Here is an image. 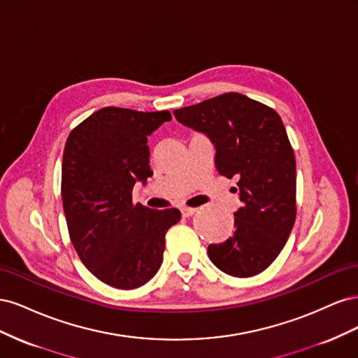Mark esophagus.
<instances>
[{"mask_svg":"<svg viewBox=\"0 0 358 358\" xmlns=\"http://www.w3.org/2000/svg\"><path fill=\"white\" fill-rule=\"evenodd\" d=\"M180 212H182L183 218H189V216H192L194 213L197 212V209H196V208H182Z\"/></svg>","mask_w":358,"mask_h":358,"instance_id":"obj_1","label":"esophagus"}]
</instances>
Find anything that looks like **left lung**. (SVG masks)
Returning <instances> with one entry per match:
<instances>
[{"instance_id": "8db88e82", "label": "left lung", "mask_w": 358, "mask_h": 358, "mask_svg": "<svg viewBox=\"0 0 358 358\" xmlns=\"http://www.w3.org/2000/svg\"><path fill=\"white\" fill-rule=\"evenodd\" d=\"M213 143L220 175L236 178L242 206L234 233L209 245L210 262L224 273H262L285 246L296 221V158L282 119L263 103L227 92L173 112Z\"/></svg>"}]
</instances>
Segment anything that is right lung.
I'll list each match as a JSON object with an SVG mask.
<instances>
[{"instance_id": "add662e5", "label": "right lung", "mask_w": 358, "mask_h": 358, "mask_svg": "<svg viewBox=\"0 0 358 358\" xmlns=\"http://www.w3.org/2000/svg\"><path fill=\"white\" fill-rule=\"evenodd\" d=\"M167 121L169 110L104 107L76 127L64 148L61 194L71 243L95 278L119 289L155 276L166 233L180 220L178 209L133 203L134 183L152 176L148 137Z\"/></svg>"}]
</instances>
